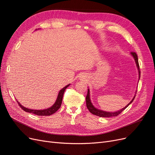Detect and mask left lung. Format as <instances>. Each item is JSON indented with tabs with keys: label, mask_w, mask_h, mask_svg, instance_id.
I'll return each instance as SVG.
<instances>
[{
	"label": "left lung",
	"mask_w": 155,
	"mask_h": 155,
	"mask_svg": "<svg viewBox=\"0 0 155 155\" xmlns=\"http://www.w3.org/2000/svg\"><path fill=\"white\" fill-rule=\"evenodd\" d=\"M131 55L133 56V58L135 59L136 63H137V66L138 67V72H139V78H140V66H139V63H138V56L137 54H136L134 51H132L131 52ZM137 93V92H136ZM135 98V96L133 97V99L131 100V101L129 103V104L127 105L126 107H125L124 109H121L120 110H118L117 112H105V111H103L99 109H97L96 108H95L94 107L92 104V103L91 101L90 100V93H89V90L88 89V92H87V95L86 96V105H87V109H88V110L90 111L92 114L98 116L100 117H105V118H109V117H112V116H118L121 112H122L124 110H125L127 107L133 101V100H134Z\"/></svg>",
	"instance_id": "8db88e82"
}]
</instances>
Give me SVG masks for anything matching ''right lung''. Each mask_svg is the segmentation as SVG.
I'll use <instances>...</instances> for the list:
<instances>
[{
  "mask_svg": "<svg viewBox=\"0 0 155 155\" xmlns=\"http://www.w3.org/2000/svg\"><path fill=\"white\" fill-rule=\"evenodd\" d=\"M70 85H67L66 87H64L63 88H62L61 90L58 94V96L57 98V100H56L55 103L54 104V105L51 106V107L48 108V109H46L45 110H32V109H27V108H25L23 106H22L19 103H18L17 101V102L18 103V105L21 108V109L25 110V112H30V113H33L36 115L38 116H50L51 114H53L55 112H57L58 109L61 107V105L62 104V100H63V94L64 92L65 89H66Z\"/></svg>",
  "mask_w": 155,
  "mask_h": 155,
  "instance_id": "right-lung-1",
  "label": "right lung"
}]
</instances>
